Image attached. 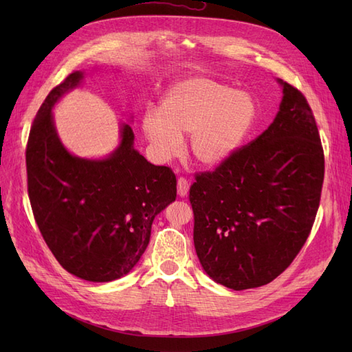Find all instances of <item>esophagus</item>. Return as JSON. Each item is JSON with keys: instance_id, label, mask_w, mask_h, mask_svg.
<instances>
[{"instance_id": "1", "label": "esophagus", "mask_w": 352, "mask_h": 352, "mask_svg": "<svg viewBox=\"0 0 352 352\" xmlns=\"http://www.w3.org/2000/svg\"><path fill=\"white\" fill-rule=\"evenodd\" d=\"M188 190H189V180L186 177L180 176L177 179V195L184 198L188 195Z\"/></svg>"}]
</instances>
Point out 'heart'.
<instances>
[{"mask_svg":"<svg viewBox=\"0 0 352 352\" xmlns=\"http://www.w3.org/2000/svg\"><path fill=\"white\" fill-rule=\"evenodd\" d=\"M254 117L255 105L248 94L192 78L170 88L160 104V113L148 110L144 114L142 131L163 160L180 151V135L192 133L190 153L199 164L214 167L241 145Z\"/></svg>","mask_w":352,"mask_h":352,"instance_id":"1","label":"heart"}]
</instances>
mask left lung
Returning <instances> with one entry per match:
<instances>
[{"label":"left lung","instance_id":"8db88e82","mask_svg":"<svg viewBox=\"0 0 352 352\" xmlns=\"http://www.w3.org/2000/svg\"><path fill=\"white\" fill-rule=\"evenodd\" d=\"M273 123L189 189L202 269L230 289L270 283L304 247L320 206L324 153L313 110L280 80Z\"/></svg>","mask_w":352,"mask_h":352}]
</instances>
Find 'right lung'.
Segmentation results:
<instances>
[{"label":"right lung","instance_id":"add662e5","mask_svg":"<svg viewBox=\"0 0 352 352\" xmlns=\"http://www.w3.org/2000/svg\"><path fill=\"white\" fill-rule=\"evenodd\" d=\"M73 72L52 88L32 123L26 145L28 194L42 238L63 269L89 282H111L140 261L154 217L176 199V176L133 148L129 124L105 160L70 155L61 145L51 109L78 87Z\"/></svg>","mask_w":352,"mask_h":352}]
</instances>
